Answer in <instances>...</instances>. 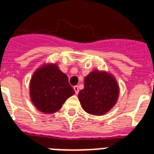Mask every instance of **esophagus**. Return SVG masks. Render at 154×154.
Returning <instances> with one entry per match:
<instances>
[{
    "instance_id": "34e87169",
    "label": "esophagus",
    "mask_w": 154,
    "mask_h": 154,
    "mask_svg": "<svg viewBox=\"0 0 154 154\" xmlns=\"http://www.w3.org/2000/svg\"><path fill=\"white\" fill-rule=\"evenodd\" d=\"M73 89H74L75 94H78V92H79V89H78V86H77V85H76V86L73 87Z\"/></svg>"
}]
</instances>
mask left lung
I'll return each mask as SVG.
<instances>
[{"mask_svg":"<svg viewBox=\"0 0 154 154\" xmlns=\"http://www.w3.org/2000/svg\"><path fill=\"white\" fill-rule=\"evenodd\" d=\"M84 81V89L78 94L82 108L89 114H105L114 106L119 96V86L114 77L105 71L94 70Z\"/></svg>","mask_w":154,"mask_h":154,"instance_id":"obj_1","label":"left lung"}]
</instances>
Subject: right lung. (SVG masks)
I'll list each match as a JSON object with an SVG mask.
<instances>
[{
    "label": "right lung",
    "mask_w": 154,
    "mask_h": 154,
    "mask_svg": "<svg viewBox=\"0 0 154 154\" xmlns=\"http://www.w3.org/2000/svg\"><path fill=\"white\" fill-rule=\"evenodd\" d=\"M74 94L67 75L59 69L57 64H44L35 71L30 80L31 101L45 113L57 112Z\"/></svg>",
    "instance_id": "1"
}]
</instances>
